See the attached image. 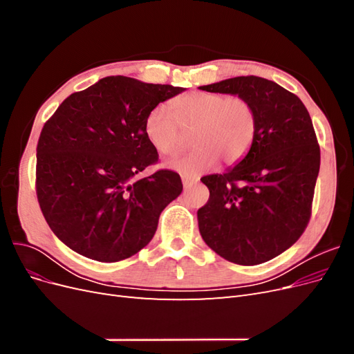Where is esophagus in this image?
<instances>
[{
  "instance_id": "obj_1",
  "label": "esophagus",
  "mask_w": 354,
  "mask_h": 354,
  "mask_svg": "<svg viewBox=\"0 0 354 354\" xmlns=\"http://www.w3.org/2000/svg\"><path fill=\"white\" fill-rule=\"evenodd\" d=\"M181 181H183V186L185 187H189L192 185H195L199 181V177H195V176H187V174H181Z\"/></svg>"
}]
</instances>
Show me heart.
Segmentation results:
<instances>
[{
    "instance_id": "heart-1",
    "label": "heart",
    "mask_w": 354,
    "mask_h": 354,
    "mask_svg": "<svg viewBox=\"0 0 354 354\" xmlns=\"http://www.w3.org/2000/svg\"><path fill=\"white\" fill-rule=\"evenodd\" d=\"M165 104H156L145 118V134L156 151L171 156L185 146L181 133L189 130L195 145L173 165L186 174H201L221 159L234 164L243 159L255 142L259 120L251 100L243 95L194 91Z\"/></svg>"
}]
</instances>
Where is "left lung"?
<instances>
[{"mask_svg": "<svg viewBox=\"0 0 354 354\" xmlns=\"http://www.w3.org/2000/svg\"><path fill=\"white\" fill-rule=\"evenodd\" d=\"M199 88L243 95L259 120L248 155L227 173L201 178L209 189L198 209L201 236L234 264L269 261L299 239L312 216L320 167L312 118L294 93L254 75Z\"/></svg>", "mask_w": 354, "mask_h": 354, "instance_id": "8db88e82", "label": "left lung"}]
</instances>
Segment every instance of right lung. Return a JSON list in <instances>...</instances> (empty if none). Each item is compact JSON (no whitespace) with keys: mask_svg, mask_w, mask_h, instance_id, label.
Returning <instances> with one entry per match:
<instances>
[{"mask_svg":"<svg viewBox=\"0 0 354 354\" xmlns=\"http://www.w3.org/2000/svg\"><path fill=\"white\" fill-rule=\"evenodd\" d=\"M183 90L106 77L71 94L42 127L37 198L50 229L71 250L115 263L151 242L160 212L183 185L171 169L137 177L158 162L145 118Z\"/></svg>","mask_w":354,"mask_h":354,"instance_id":"right-lung-1","label":"right lung"}]
</instances>
